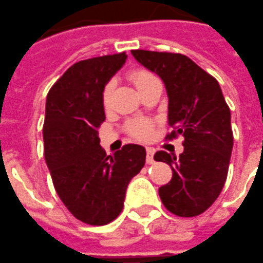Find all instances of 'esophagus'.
Instances as JSON below:
<instances>
[{"instance_id":"34e87169","label":"esophagus","mask_w":263,"mask_h":263,"mask_svg":"<svg viewBox=\"0 0 263 263\" xmlns=\"http://www.w3.org/2000/svg\"><path fill=\"white\" fill-rule=\"evenodd\" d=\"M154 153L155 150L153 149V147H146V162L149 163V164H152L153 162H154Z\"/></svg>"}]
</instances>
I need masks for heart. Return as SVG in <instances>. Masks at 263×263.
<instances>
[{"label":"heart","instance_id":"obj_1","mask_svg":"<svg viewBox=\"0 0 263 263\" xmlns=\"http://www.w3.org/2000/svg\"><path fill=\"white\" fill-rule=\"evenodd\" d=\"M129 80H131V82L134 83L135 87L139 90V92H141V91L144 90V88L152 82V81H154L155 78L154 76H153L152 73L147 72V70L136 69L134 70V72H131V74H129ZM111 88H113V83H108L103 91L104 108H108L109 104H110ZM128 128H129V132H131L135 137L141 140L147 139V137L150 136V134H152V127H150V124L142 121L132 122V123L128 126Z\"/></svg>","mask_w":263,"mask_h":263}]
</instances>
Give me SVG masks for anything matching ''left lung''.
I'll return each mask as SVG.
<instances>
[{"instance_id": "obj_1", "label": "left lung", "mask_w": 263, "mask_h": 263, "mask_svg": "<svg viewBox=\"0 0 263 263\" xmlns=\"http://www.w3.org/2000/svg\"><path fill=\"white\" fill-rule=\"evenodd\" d=\"M137 63L159 76L168 96V139L182 135L178 157L157 152L172 168L159 196L170 212L194 217L215 203L225 185L233 152L231 113L217 81L181 53L132 50Z\"/></svg>"}]
</instances>
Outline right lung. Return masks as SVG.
Instances as JSON below:
<instances>
[{"instance_id": "add662e5", "label": "right lung", "mask_w": 263, "mask_h": 263, "mask_svg": "<svg viewBox=\"0 0 263 263\" xmlns=\"http://www.w3.org/2000/svg\"><path fill=\"white\" fill-rule=\"evenodd\" d=\"M127 60L124 52L76 63L48 91L45 159L59 198L82 222L106 225L123 210L126 190L145 164L141 145L106 155L98 128L105 121L103 91Z\"/></svg>"}]
</instances>
